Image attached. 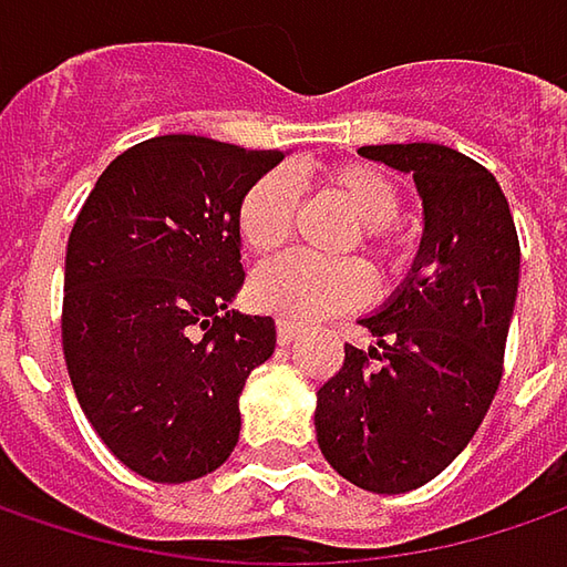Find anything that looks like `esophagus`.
<instances>
[{"mask_svg": "<svg viewBox=\"0 0 567 567\" xmlns=\"http://www.w3.org/2000/svg\"><path fill=\"white\" fill-rule=\"evenodd\" d=\"M299 338V324L290 318H277V343H293Z\"/></svg>", "mask_w": 567, "mask_h": 567, "instance_id": "1", "label": "esophagus"}]
</instances>
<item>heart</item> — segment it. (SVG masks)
Instances as JSON below:
<instances>
[{
    "mask_svg": "<svg viewBox=\"0 0 567 567\" xmlns=\"http://www.w3.org/2000/svg\"><path fill=\"white\" fill-rule=\"evenodd\" d=\"M318 186L340 198L360 217V239L375 255L379 271L394 277L406 265V239L401 217V186L372 164H334L321 169ZM299 188L287 169L261 173L236 207L239 243L255 255H274L293 236ZM353 239V243H357ZM372 293V274L360 258H316V255H287L255 274L251 296L261 309L290 318H321L350 309Z\"/></svg>",
    "mask_w": 567,
    "mask_h": 567,
    "instance_id": "1",
    "label": "heart"
}]
</instances>
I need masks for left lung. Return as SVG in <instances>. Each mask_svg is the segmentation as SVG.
<instances>
[{"instance_id":"8db88e82","label":"left lung","mask_w":567,"mask_h":567,"mask_svg":"<svg viewBox=\"0 0 567 567\" xmlns=\"http://www.w3.org/2000/svg\"><path fill=\"white\" fill-rule=\"evenodd\" d=\"M362 157L413 173L425 205L416 268L379 316V347L347 343L318 388V447L353 486L420 489L467 447L502 381L520 243L483 164L445 144H369Z\"/></svg>"}]
</instances>
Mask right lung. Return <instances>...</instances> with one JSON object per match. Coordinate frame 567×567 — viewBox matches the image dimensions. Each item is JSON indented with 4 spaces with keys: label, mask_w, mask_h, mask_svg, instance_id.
<instances>
[{
    "label": "right lung",
    "mask_w": 567,
    "mask_h": 567,
    "mask_svg": "<svg viewBox=\"0 0 567 567\" xmlns=\"http://www.w3.org/2000/svg\"><path fill=\"white\" fill-rule=\"evenodd\" d=\"M280 157L198 135L147 138L78 210L65 365L100 442L144 480H198L239 442V394L274 353V318L227 312L246 280L236 207Z\"/></svg>",
    "instance_id": "right-lung-1"
}]
</instances>
